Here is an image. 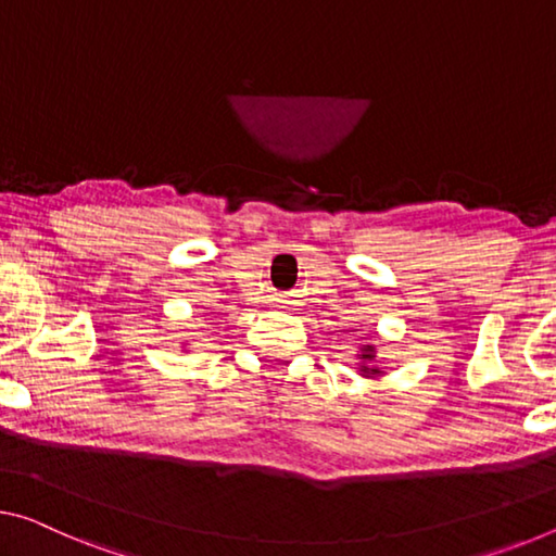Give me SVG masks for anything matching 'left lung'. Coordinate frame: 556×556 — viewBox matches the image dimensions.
I'll return each instance as SVG.
<instances>
[{"instance_id": "left-lung-1", "label": "left lung", "mask_w": 556, "mask_h": 556, "mask_svg": "<svg viewBox=\"0 0 556 556\" xmlns=\"http://www.w3.org/2000/svg\"><path fill=\"white\" fill-rule=\"evenodd\" d=\"M361 370L363 378H380L382 375V367H378V350H375V345H363L361 348Z\"/></svg>"}]
</instances>
